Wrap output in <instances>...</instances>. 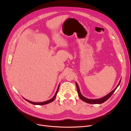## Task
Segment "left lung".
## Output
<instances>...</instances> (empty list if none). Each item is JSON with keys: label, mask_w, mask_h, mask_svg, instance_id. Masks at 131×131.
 Segmentation results:
<instances>
[{"label": "left lung", "mask_w": 131, "mask_h": 131, "mask_svg": "<svg viewBox=\"0 0 131 131\" xmlns=\"http://www.w3.org/2000/svg\"><path fill=\"white\" fill-rule=\"evenodd\" d=\"M121 80L119 81V83L118 84V85H117V86L115 88L114 90H113L112 91H111L109 93H108V94H107L106 95H105V97H102L100 99H88L86 98L85 97H84V96L82 95V94H81L80 91V89H79V86L78 84V83L77 82H75V83H76V85H77V91H78V95L79 96L80 98L83 101L86 103H88V104H102V103H104V102H105L106 100H107L110 97H111L112 95L114 93V92L115 91V90H116V89L118 88V86H119L120 83H121Z\"/></svg>", "instance_id": "1"}]
</instances>
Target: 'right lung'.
Here are the masks:
<instances>
[{
  "mask_svg": "<svg viewBox=\"0 0 131 131\" xmlns=\"http://www.w3.org/2000/svg\"><path fill=\"white\" fill-rule=\"evenodd\" d=\"M59 85H60V84H59V85H58V86L57 90L56 93H55L54 96H53V97L51 99H50V100H47V101H44V102H32V101H31L28 100H27V99H25V98H24V99L26 101H27V102H29L31 103V104H33V105H43L48 104H49V103H50V102H52V101L55 99V98H56L57 94L58 91V90H59Z\"/></svg>",
  "mask_w": 131,
  "mask_h": 131,
  "instance_id": "obj_1",
  "label": "right lung"
}]
</instances>
